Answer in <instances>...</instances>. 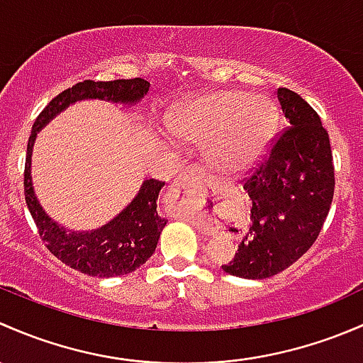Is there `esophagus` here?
Segmentation results:
<instances>
[{
	"instance_id": "34e87169",
	"label": "esophagus",
	"mask_w": 363,
	"mask_h": 363,
	"mask_svg": "<svg viewBox=\"0 0 363 363\" xmlns=\"http://www.w3.org/2000/svg\"><path fill=\"white\" fill-rule=\"evenodd\" d=\"M204 180H206V174H204V171L201 169L199 166L189 167L185 173L180 174V177L177 178L173 197L174 199H178L182 194H190V192H194V190L201 189Z\"/></svg>"
}]
</instances>
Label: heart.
Listing matches in <instances>:
<instances>
[{"mask_svg":"<svg viewBox=\"0 0 363 363\" xmlns=\"http://www.w3.org/2000/svg\"><path fill=\"white\" fill-rule=\"evenodd\" d=\"M276 127L274 106L242 91H216L185 101L173 111L169 130L182 141L204 143L208 166L239 174L262 157Z\"/></svg>","mask_w":363,"mask_h":363,"instance_id":"obj_1","label":"heart"}]
</instances>
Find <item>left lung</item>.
I'll return each instance as SVG.
<instances>
[{
	"mask_svg": "<svg viewBox=\"0 0 363 363\" xmlns=\"http://www.w3.org/2000/svg\"><path fill=\"white\" fill-rule=\"evenodd\" d=\"M289 129L245 183L250 223L238 252L222 269L245 279H265L297 262L318 238L334 197L328 133L316 111L295 92L278 89Z\"/></svg>",
	"mask_w": 363,
	"mask_h": 363,
	"instance_id": "8db88e82",
	"label": "left lung"
}]
</instances>
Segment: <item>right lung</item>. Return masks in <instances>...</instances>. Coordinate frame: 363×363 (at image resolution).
Returning a JSON list of instances; mask_svg holds the SVG:
<instances>
[{"instance_id": "obj_1", "label": "right lung", "mask_w": 363, "mask_h": 363, "mask_svg": "<svg viewBox=\"0 0 363 363\" xmlns=\"http://www.w3.org/2000/svg\"><path fill=\"white\" fill-rule=\"evenodd\" d=\"M150 84L143 78L113 82L85 80L55 96L38 115L28 141L24 171L26 204L43 242L61 262L94 278H113L136 271L154 255L166 218L157 213L162 182L145 180L127 206L110 222L92 230L68 229L45 211L33 186L31 157L36 136L59 113L80 101H106L133 108L147 96Z\"/></svg>"}]
</instances>
